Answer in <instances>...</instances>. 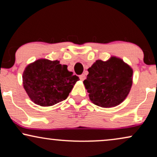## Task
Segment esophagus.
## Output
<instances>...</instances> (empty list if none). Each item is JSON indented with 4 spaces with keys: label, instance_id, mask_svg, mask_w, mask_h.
<instances>
[{
    "label": "esophagus",
    "instance_id": "obj_1",
    "mask_svg": "<svg viewBox=\"0 0 157 157\" xmlns=\"http://www.w3.org/2000/svg\"><path fill=\"white\" fill-rule=\"evenodd\" d=\"M80 80H84L85 79H86V75H85L84 74L80 75Z\"/></svg>",
    "mask_w": 157,
    "mask_h": 157
}]
</instances>
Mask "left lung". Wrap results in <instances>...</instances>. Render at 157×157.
I'll return each instance as SVG.
<instances>
[{
    "label": "left lung",
    "instance_id": "obj_1",
    "mask_svg": "<svg viewBox=\"0 0 157 157\" xmlns=\"http://www.w3.org/2000/svg\"><path fill=\"white\" fill-rule=\"evenodd\" d=\"M88 71L83 83L94 105L101 107H115L129 94L133 71L120 58L112 57L107 61L98 60Z\"/></svg>",
    "mask_w": 157,
    "mask_h": 157
}]
</instances>
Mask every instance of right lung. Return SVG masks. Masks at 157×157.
<instances>
[{
  "label": "right lung",
  "instance_id": "1",
  "mask_svg": "<svg viewBox=\"0 0 157 157\" xmlns=\"http://www.w3.org/2000/svg\"><path fill=\"white\" fill-rule=\"evenodd\" d=\"M58 60L39 59L28 66L22 76L28 97L40 106H52L65 100L79 77Z\"/></svg>",
  "mask_w": 157,
  "mask_h": 157
}]
</instances>
